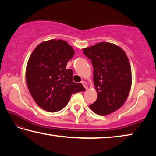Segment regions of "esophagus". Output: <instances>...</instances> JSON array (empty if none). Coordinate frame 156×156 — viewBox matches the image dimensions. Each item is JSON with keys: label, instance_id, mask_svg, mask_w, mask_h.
I'll return each mask as SVG.
<instances>
[{"label": "esophagus", "instance_id": "obj_1", "mask_svg": "<svg viewBox=\"0 0 156 156\" xmlns=\"http://www.w3.org/2000/svg\"><path fill=\"white\" fill-rule=\"evenodd\" d=\"M81 83H82V84H83V85L84 86V88H85L86 89L88 88L87 84V83H86V82H84V81H82V82H81Z\"/></svg>", "mask_w": 156, "mask_h": 156}]
</instances>
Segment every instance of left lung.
Instances as JSON below:
<instances>
[{
	"mask_svg": "<svg viewBox=\"0 0 156 156\" xmlns=\"http://www.w3.org/2000/svg\"><path fill=\"white\" fill-rule=\"evenodd\" d=\"M91 60L97 100L89 105L99 115H109L122 106L131 90L132 76L128 57L121 47L101 42L83 48Z\"/></svg>",
	"mask_w": 156,
	"mask_h": 156,
	"instance_id": "1",
	"label": "left lung"
}]
</instances>
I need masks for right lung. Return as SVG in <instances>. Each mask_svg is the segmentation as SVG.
Masks as SVG:
<instances>
[{
  "label": "right lung",
  "instance_id": "1",
  "mask_svg": "<svg viewBox=\"0 0 156 156\" xmlns=\"http://www.w3.org/2000/svg\"><path fill=\"white\" fill-rule=\"evenodd\" d=\"M74 49L63 40L44 41L30 55L26 67L27 87L36 103L49 112H56L67 105L71 96L85 91L73 81V71L66 69Z\"/></svg>",
  "mask_w": 156,
  "mask_h": 156
}]
</instances>
